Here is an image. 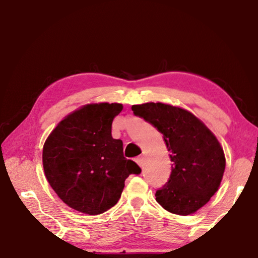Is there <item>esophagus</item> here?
Returning <instances> with one entry per match:
<instances>
[{
    "mask_svg": "<svg viewBox=\"0 0 258 258\" xmlns=\"http://www.w3.org/2000/svg\"><path fill=\"white\" fill-rule=\"evenodd\" d=\"M135 162L138 163L141 168H143V164H144V161H143V158L142 156H138V158L135 159Z\"/></svg>",
    "mask_w": 258,
    "mask_h": 258,
    "instance_id": "esophagus-1",
    "label": "esophagus"
}]
</instances>
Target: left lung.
<instances>
[{"label":"left lung","instance_id":"obj_1","mask_svg":"<svg viewBox=\"0 0 258 258\" xmlns=\"http://www.w3.org/2000/svg\"><path fill=\"white\" fill-rule=\"evenodd\" d=\"M135 116L163 134L172 166L156 201L170 213L186 216L210 200L223 179L224 151L211 131L185 109L162 103L132 106Z\"/></svg>","mask_w":258,"mask_h":258}]
</instances>
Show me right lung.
<instances>
[{
    "label": "right lung",
    "instance_id": "1",
    "mask_svg": "<svg viewBox=\"0 0 258 258\" xmlns=\"http://www.w3.org/2000/svg\"><path fill=\"white\" fill-rule=\"evenodd\" d=\"M122 104H88L60 122L43 145L45 178L66 205L99 215L120 198L125 180L141 168L123 154V142L112 136Z\"/></svg>",
    "mask_w": 258,
    "mask_h": 258
}]
</instances>
